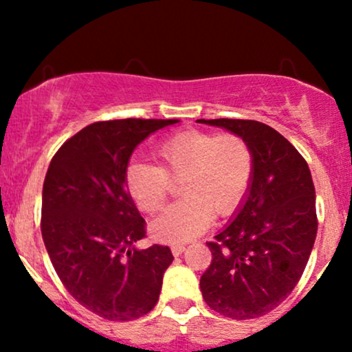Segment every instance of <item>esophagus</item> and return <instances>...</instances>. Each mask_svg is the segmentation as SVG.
<instances>
[{"mask_svg":"<svg viewBox=\"0 0 352 352\" xmlns=\"http://www.w3.org/2000/svg\"><path fill=\"white\" fill-rule=\"evenodd\" d=\"M170 250H172L173 256H179V254H182V253L185 252V246L184 245H172Z\"/></svg>","mask_w":352,"mask_h":352,"instance_id":"1","label":"esophagus"}]
</instances>
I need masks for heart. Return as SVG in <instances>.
<instances>
[{"mask_svg":"<svg viewBox=\"0 0 352 352\" xmlns=\"http://www.w3.org/2000/svg\"><path fill=\"white\" fill-rule=\"evenodd\" d=\"M159 165L131 164L125 187L142 212L164 207L172 182H182L184 199L152 221V235L167 243H184L200 235L213 213H233L248 193L254 172L250 144L233 132L188 129L162 140L155 148Z\"/></svg>","mask_w":352,"mask_h":352,"instance_id":"heart-1","label":"heart"}]
</instances>
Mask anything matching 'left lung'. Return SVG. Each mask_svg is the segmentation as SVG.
Segmentation results:
<instances>
[{
	"instance_id": "1",
	"label": "left lung",
	"mask_w": 352,
	"mask_h": 352,
	"mask_svg": "<svg viewBox=\"0 0 352 352\" xmlns=\"http://www.w3.org/2000/svg\"><path fill=\"white\" fill-rule=\"evenodd\" d=\"M241 135L254 172L236 217L213 241L212 263L200 278L204 300L232 319L276 308L300 281L318 232L316 193L306 160L280 132L258 120L200 119Z\"/></svg>"
}]
</instances>
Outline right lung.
<instances>
[{"label":"right lung","instance_id":"add662e5","mask_svg":"<svg viewBox=\"0 0 352 352\" xmlns=\"http://www.w3.org/2000/svg\"><path fill=\"white\" fill-rule=\"evenodd\" d=\"M177 122H94L60 145L47 168L41 233L51 263L71 296L109 321L152 311L173 260L168 246H134L147 230L125 188V172L145 137Z\"/></svg>","mask_w":352,"mask_h":352}]
</instances>
